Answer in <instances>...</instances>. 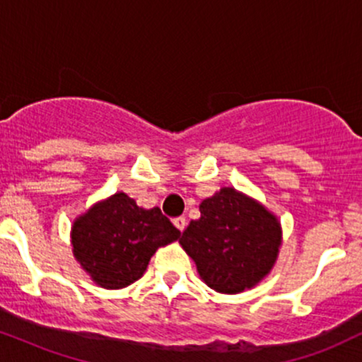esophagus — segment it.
<instances>
[{
	"label": "esophagus",
	"instance_id": "1",
	"mask_svg": "<svg viewBox=\"0 0 362 362\" xmlns=\"http://www.w3.org/2000/svg\"><path fill=\"white\" fill-rule=\"evenodd\" d=\"M173 224H175V226H177V230L184 231L185 226H187V221H185V218H182V216H178V218L173 219Z\"/></svg>",
	"mask_w": 362,
	"mask_h": 362
}]
</instances>
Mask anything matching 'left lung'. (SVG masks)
I'll return each mask as SVG.
<instances>
[{"instance_id": "1", "label": "left lung", "mask_w": 362, "mask_h": 362, "mask_svg": "<svg viewBox=\"0 0 362 362\" xmlns=\"http://www.w3.org/2000/svg\"><path fill=\"white\" fill-rule=\"evenodd\" d=\"M199 209L201 218L190 221L180 245L209 288L242 293L267 276L281 245L276 216L231 187L202 201Z\"/></svg>"}]
</instances>
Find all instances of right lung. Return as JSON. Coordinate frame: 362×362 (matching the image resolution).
<instances>
[{
  "label": "right lung",
  "mask_w": 362,
  "mask_h": 362,
  "mask_svg": "<svg viewBox=\"0 0 362 362\" xmlns=\"http://www.w3.org/2000/svg\"><path fill=\"white\" fill-rule=\"evenodd\" d=\"M180 231L160 207L143 209L124 192L95 204L73 224V252L91 279L107 289L126 288L146 271L160 247Z\"/></svg>",
  "instance_id": "right-lung-1"
}]
</instances>
